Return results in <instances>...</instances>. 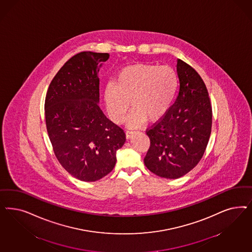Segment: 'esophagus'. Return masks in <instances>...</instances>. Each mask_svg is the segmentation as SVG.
I'll return each instance as SVG.
<instances>
[{"mask_svg":"<svg viewBox=\"0 0 252 252\" xmlns=\"http://www.w3.org/2000/svg\"><path fill=\"white\" fill-rule=\"evenodd\" d=\"M133 133H135V130H133V129H128V130H126V137H127V138H130V137H131V136L133 135Z\"/></svg>","mask_w":252,"mask_h":252,"instance_id":"34e87169","label":"esophagus"}]
</instances>
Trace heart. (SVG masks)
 <instances>
[{"instance_id":"heart-1","label":"heart","mask_w":252,"mask_h":252,"mask_svg":"<svg viewBox=\"0 0 252 252\" xmlns=\"http://www.w3.org/2000/svg\"><path fill=\"white\" fill-rule=\"evenodd\" d=\"M176 70L171 65L137 64L124 67L115 81L107 84L104 98L109 117L121 123L129 106L130 125H138L147 118L156 121L169 110L178 89Z\"/></svg>"}]
</instances>
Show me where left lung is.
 Returning a JSON list of instances; mask_svg holds the SVG:
<instances>
[{"label": "left lung", "mask_w": 252, "mask_h": 252, "mask_svg": "<svg viewBox=\"0 0 252 252\" xmlns=\"http://www.w3.org/2000/svg\"><path fill=\"white\" fill-rule=\"evenodd\" d=\"M178 96L158 122L146 130L150 146L144 158L156 175L177 179L193 170L202 158L211 136L212 108L199 74L177 60Z\"/></svg>", "instance_id": "left-lung-1"}]
</instances>
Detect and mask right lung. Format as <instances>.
Returning a JSON list of instances; mask_svg holds the SVG:
<instances>
[{
	"instance_id": "add662e5",
	"label": "right lung",
	"mask_w": 252,
	"mask_h": 252,
	"mask_svg": "<svg viewBox=\"0 0 252 252\" xmlns=\"http://www.w3.org/2000/svg\"><path fill=\"white\" fill-rule=\"evenodd\" d=\"M107 53L81 52L51 81L45 97V122L54 153L75 178L94 182L112 171L124 130L108 120L99 103V67Z\"/></svg>"
}]
</instances>
